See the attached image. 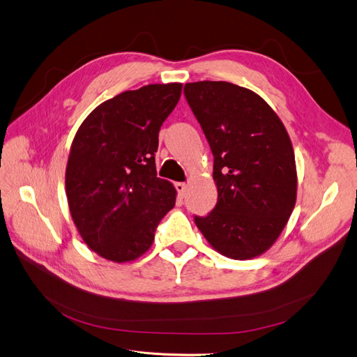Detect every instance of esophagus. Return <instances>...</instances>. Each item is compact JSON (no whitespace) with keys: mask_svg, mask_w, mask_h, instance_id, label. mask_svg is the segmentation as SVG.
Wrapping results in <instances>:
<instances>
[{"mask_svg":"<svg viewBox=\"0 0 357 357\" xmlns=\"http://www.w3.org/2000/svg\"><path fill=\"white\" fill-rule=\"evenodd\" d=\"M175 188H176V191H178V195L179 197H185L187 195V192H188V185L185 183V182H178V183H175Z\"/></svg>","mask_w":357,"mask_h":357,"instance_id":"obj_1","label":"esophagus"}]
</instances>
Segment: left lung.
<instances>
[{
    "instance_id": "left-lung-1",
    "label": "left lung",
    "mask_w": 357,
    "mask_h": 357,
    "mask_svg": "<svg viewBox=\"0 0 357 357\" xmlns=\"http://www.w3.org/2000/svg\"><path fill=\"white\" fill-rule=\"evenodd\" d=\"M214 156L217 204L195 225L217 252L231 259L264 254L296 204L298 174L282 119L255 91L227 82L183 89Z\"/></svg>"
}]
</instances>
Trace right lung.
<instances>
[{"mask_svg":"<svg viewBox=\"0 0 357 357\" xmlns=\"http://www.w3.org/2000/svg\"><path fill=\"white\" fill-rule=\"evenodd\" d=\"M182 84H149L100 103L77 130L66 169L73 222L91 251L114 262L142 257L175 207L176 190L158 178L159 131Z\"/></svg>","mask_w":357,"mask_h":357,"instance_id":"obj_1","label":"right lung"}]
</instances>
